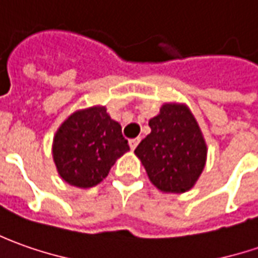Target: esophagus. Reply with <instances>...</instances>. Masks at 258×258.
I'll list each match as a JSON object with an SVG mask.
<instances>
[{
	"mask_svg": "<svg viewBox=\"0 0 258 258\" xmlns=\"http://www.w3.org/2000/svg\"><path fill=\"white\" fill-rule=\"evenodd\" d=\"M138 143H140V138H131L128 141L130 148H131V150H136V147L138 146Z\"/></svg>",
	"mask_w": 258,
	"mask_h": 258,
	"instance_id": "esophagus-1",
	"label": "esophagus"
}]
</instances>
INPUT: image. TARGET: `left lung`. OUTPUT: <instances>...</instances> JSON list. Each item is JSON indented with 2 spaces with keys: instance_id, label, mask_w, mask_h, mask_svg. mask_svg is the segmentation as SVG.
Masks as SVG:
<instances>
[{
  "instance_id": "left-lung-1",
  "label": "left lung",
  "mask_w": 258,
  "mask_h": 258,
  "mask_svg": "<svg viewBox=\"0 0 258 258\" xmlns=\"http://www.w3.org/2000/svg\"><path fill=\"white\" fill-rule=\"evenodd\" d=\"M151 133L136 148L150 181L164 192H185L204 170L207 146L190 108L164 104L148 121Z\"/></svg>"
}]
</instances>
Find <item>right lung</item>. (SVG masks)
<instances>
[{"label": "right lung", "mask_w": 258, "mask_h": 258, "mask_svg": "<svg viewBox=\"0 0 258 258\" xmlns=\"http://www.w3.org/2000/svg\"><path fill=\"white\" fill-rule=\"evenodd\" d=\"M130 150L121 125L97 105L71 114L55 133L52 157L68 184L90 188L101 182L117 158Z\"/></svg>", "instance_id": "obj_1"}]
</instances>
